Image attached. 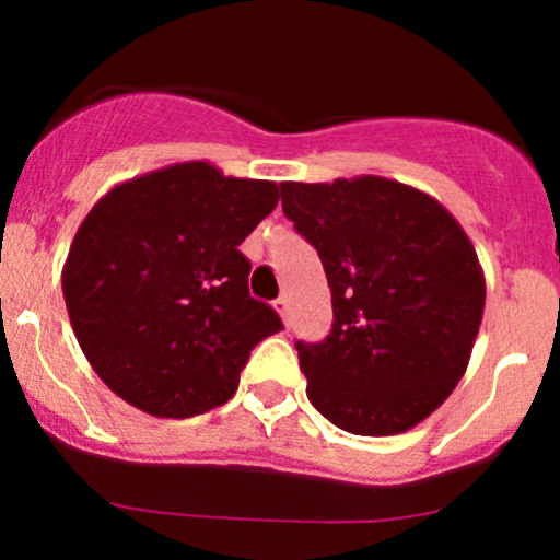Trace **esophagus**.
Instances as JSON below:
<instances>
[{
    "instance_id": "1",
    "label": "esophagus",
    "mask_w": 560,
    "mask_h": 560,
    "mask_svg": "<svg viewBox=\"0 0 560 560\" xmlns=\"http://www.w3.org/2000/svg\"><path fill=\"white\" fill-rule=\"evenodd\" d=\"M273 308H276V314L281 316V322H284V325L290 327V298L281 295L279 301H273Z\"/></svg>"
}]
</instances>
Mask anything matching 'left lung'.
Segmentation results:
<instances>
[{
	"label": "left lung",
	"mask_w": 560,
	"mask_h": 560,
	"mask_svg": "<svg viewBox=\"0 0 560 560\" xmlns=\"http://www.w3.org/2000/svg\"><path fill=\"white\" fill-rule=\"evenodd\" d=\"M281 208L332 295L330 336L298 343L308 400L358 436L411 431L471 360L485 312L471 238L436 197L385 175L284 180Z\"/></svg>",
	"instance_id": "1"
}]
</instances>
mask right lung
Instances as JSON below:
<instances>
[{
	"label": "right lung",
	"mask_w": 560,
	"mask_h": 560,
	"mask_svg": "<svg viewBox=\"0 0 560 560\" xmlns=\"http://www.w3.org/2000/svg\"><path fill=\"white\" fill-rule=\"evenodd\" d=\"M279 202L273 180L175 162L105 191L61 268L83 354L118 398L184 420L228 404L248 354L281 330L248 295L246 235Z\"/></svg>",
	"instance_id": "right-lung-1"
}]
</instances>
